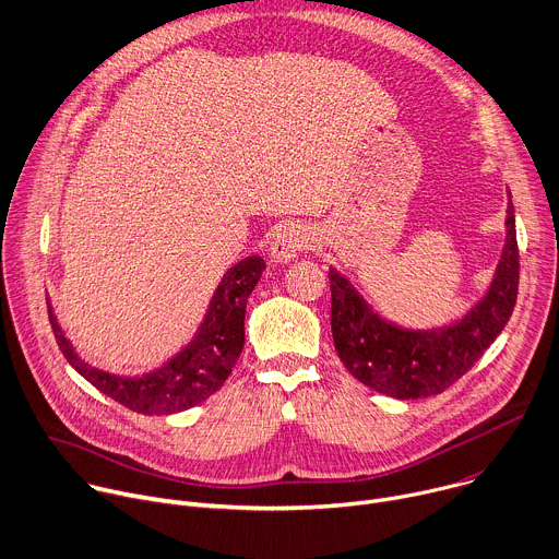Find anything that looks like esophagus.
Segmentation results:
<instances>
[{"label": "esophagus", "mask_w": 559, "mask_h": 559, "mask_svg": "<svg viewBox=\"0 0 559 559\" xmlns=\"http://www.w3.org/2000/svg\"><path fill=\"white\" fill-rule=\"evenodd\" d=\"M311 246V235L305 226L298 224H287L281 226L272 239V257L278 263H289L294 261L300 252H305Z\"/></svg>", "instance_id": "esophagus-1"}]
</instances>
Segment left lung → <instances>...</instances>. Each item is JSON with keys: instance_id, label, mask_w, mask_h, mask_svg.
I'll return each instance as SVG.
<instances>
[{"instance_id": "left-lung-1", "label": "left lung", "mask_w": 559, "mask_h": 559, "mask_svg": "<svg viewBox=\"0 0 559 559\" xmlns=\"http://www.w3.org/2000/svg\"><path fill=\"white\" fill-rule=\"evenodd\" d=\"M520 254L513 204L507 206V243L487 296L443 329H402L366 305L353 285L329 270L331 331L348 373L395 400L432 397L450 389L500 335L518 298Z\"/></svg>"}]
</instances>
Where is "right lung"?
<instances>
[{
    "label": "right lung",
    "mask_w": 559,
    "mask_h": 559,
    "mask_svg": "<svg viewBox=\"0 0 559 559\" xmlns=\"http://www.w3.org/2000/svg\"><path fill=\"white\" fill-rule=\"evenodd\" d=\"M263 270L261 257H248L230 267L211 300L195 340L177 357L142 378H118L87 366L72 350L50 307L48 316L61 353L92 386L133 413L173 415L206 402L233 373L246 340V302Z\"/></svg>",
    "instance_id": "1"
}]
</instances>
